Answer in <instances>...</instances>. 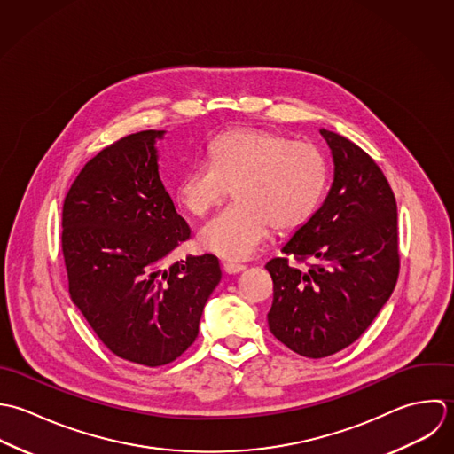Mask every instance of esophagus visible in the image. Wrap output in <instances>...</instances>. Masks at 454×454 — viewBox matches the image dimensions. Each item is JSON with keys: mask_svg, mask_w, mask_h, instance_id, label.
Returning <instances> with one entry per match:
<instances>
[{"mask_svg": "<svg viewBox=\"0 0 454 454\" xmlns=\"http://www.w3.org/2000/svg\"><path fill=\"white\" fill-rule=\"evenodd\" d=\"M223 269H224V272L230 273H239L242 272V270H246V267L244 265H239V263H231V262H226V263H223Z\"/></svg>", "mask_w": 454, "mask_h": 454, "instance_id": "esophagus-1", "label": "esophagus"}]
</instances>
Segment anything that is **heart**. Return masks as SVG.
I'll return each mask as SVG.
<instances>
[{
    "label": "heart",
    "instance_id": "heart-1",
    "mask_svg": "<svg viewBox=\"0 0 454 454\" xmlns=\"http://www.w3.org/2000/svg\"><path fill=\"white\" fill-rule=\"evenodd\" d=\"M326 179V160L314 144L242 128L210 144V163L189 168L176 196L182 208L201 217L233 189L237 205L207 223L198 239L203 249L239 262L251 258L272 228H300L316 210Z\"/></svg>",
    "mask_w": 454,
    "mask_h": 454
}]
</instances>
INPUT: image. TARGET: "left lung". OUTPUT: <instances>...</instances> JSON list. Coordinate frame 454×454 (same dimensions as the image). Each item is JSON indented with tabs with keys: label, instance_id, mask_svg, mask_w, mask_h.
Listing matches in <instances>:
<instances>
[{
	"label": "left lung",
	"instance_id": "8db88e82",
	"mask_svg": "<svg viewBox=\"0 0 454 454\" xmlns=\"http://www.w3.org/2000/svg\"><path fill=\"white\" fill-rule=\"evenodd\" d=\"M333 158L321 208L265 269L273 280V337L307 358L351 346L389 300L400 270L396 201L377 163L339 133L319 129ZM310 261L309 271L288 260Z\"/></svg>",
	"mask_w": 454,
	"mask_h": 454
}]
</instances>
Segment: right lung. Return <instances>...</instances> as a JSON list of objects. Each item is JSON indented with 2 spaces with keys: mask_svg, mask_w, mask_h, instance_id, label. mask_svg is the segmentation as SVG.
I'll list each match as a JSON object with an SVG mask.
<instances>
[{
  "mask_svg": "<svg viewBox=\"0 0 454 454\" xmlns=\"http://www.w3.org/2000/svg\"><path fill=\"white\" fill-rule=\"evenodd\" d=\"M165 131L128 135L81 170L63 203L61 246L74 303L119 358L161 366L196 340L221 280L212 254L167 267L191 237L158 170Z\"/></svg>",
  "mask_w": 454,
  "mask_h": 454,
  "instance_id": "right-lung-1",
  "label": "right lung"
}]
</instances>
